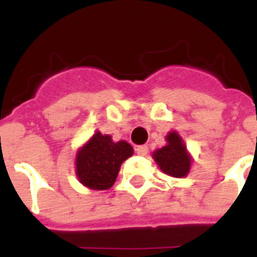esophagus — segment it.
<instances>
[{
    "mask_svg": "<svg viewBox=\"0 0 257 257\" xmlns=\"http://www.w3.org/2000/svg\"><path fill=\"white\" fill-rule=\"evenodd\" d=\"M136 153H138V155H142V157H144V155H147L148 147L147 146H139V147L136 148Z\"/></svg>",
    "mask_w": 257,
    "mask_h": 257,
    "instance_id": "34e87169",
    "label": "esophagus"
}]
</instances>
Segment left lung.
Segmentation results:
<instances>
[{
  "label": "left lung",
  "instance_id": "1",
  "mask_svg": "<svg viewBox=\"0 0 257 257\" xmlns=\"http://www.w3.org/2000/svg\"><path fill=\"white\" fill-rule=\"evenodd\" d=\"M166 146L153 153V159L165 174L176 178H184L191 172L192 157L182 138L176 131L166 135Z\"/></svg>",
  "mask_w": 257,
  "mask_h": 257
}]
</instances>
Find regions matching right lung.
<instances>
[{
	"instance_id": "1",
	"label": "right lung",
	"mask_w": 257,
	"mask_h": 257,
	"mask_svg": "<svg viewBox=\"0 0 257 257\" xmlns=\"http://www.w3.org/2000/svg\"><path fill=\"white\" fill-rule=\"evenodd\" d=\"M132 155L134 148L125 140L113 142L110 135L96 131L76 153V177L85 188L109 189L117 180L123 161Z\"/></svg>"
}]
</instances>
